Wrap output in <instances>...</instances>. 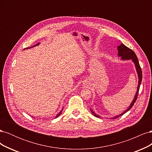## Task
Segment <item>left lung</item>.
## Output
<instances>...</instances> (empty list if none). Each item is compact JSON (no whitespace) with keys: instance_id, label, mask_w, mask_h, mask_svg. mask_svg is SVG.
Instances as JSON below:
<instances>
[{"instance_id":"left-lung-1","label":"left lung","mask_w":152,"mask_h":152,"mask_svg":"<svg viewBox=\"0 0 152 152\" xmlns=\"http://www.w3.org/2000/svg\"><path fill=\"white\" fill-rule=\"evenodd\" d=\"M117 49H118V57H121V58L122 59V60H129V59H131L132 61L134 63L136 70V72H137V77H138V84H137L136 93L134 95V99H133V100L132 101L131 104L129 106V107L127 108V110H126L125 111H124L122 113L118 115V116H115L114 117H112L113 119L118 118L120 116L123 115L124 113H126L127 112H128L129 110L132 107V106L134 105V103L136 102L137 97V95H138L140 87V85H141V80H142L141 68L140 67L138 59H137V58L136 56L135 53L133 51L132 49L127 48V46H126V45L123 44H121L120 45H118V46L117 47ZM90 110H91V113L93 114L94 116H95L96 117H97V118H100V117L98 115V114H96V113H94L91 109H90Z\"/></svg>"}]
</instances>
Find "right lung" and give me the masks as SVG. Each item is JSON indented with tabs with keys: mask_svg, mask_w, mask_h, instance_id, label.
<instances>
[{
	"mask_svg": "<svg viewBox=\"0 0 152 152\" xmlns=\"http://www.w3.org/2000/svg\"><path fill=\"white\" fill-rule=\"evenodd\" d=\"M39 44L40 43H38V44H37L36 45H34V46L33 47H30V48H25V49H29V48H34V47H35V46H36V45H39ZM63 108L61 110V111H60V112H59V113H58L57 115H56V117H54V118H57V117H58L59 115H60L61 114V113H62V111H63Z\"/></svg>",
	"mask_w": 152,
	"mask_h": 152,
	"instance_id": "1",
	"label": "right lung"
}]
</instances>
